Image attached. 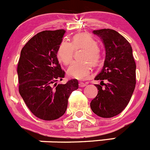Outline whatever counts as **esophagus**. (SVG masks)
I'll list each match as a JSON object with an SVG mask.
<instances>
[{
  "label": "esophagus",
  "instance_id": "obj_1",
  "mask_svg": "<svg viewBox=\"0 0 150 150\" xmlns=\"http://www.w3.org/2000/svg\"><path fill=\"white\" fill-rule=\"evenodd\" d=\"M79 86L80 87V88H83V87L86 86V83H84V82H79Z\"/></svg>",
  "mask_w": 150,
  "mask_h": 150
}]
</instances>
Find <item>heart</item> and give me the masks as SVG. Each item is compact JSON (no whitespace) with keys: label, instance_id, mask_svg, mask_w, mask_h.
I'll list each match as a JSON object with an SVG mask.
<instances>
[{"label":"heart","instance_id":"1","mask_svg":"<svg viewBox=\"0 0 150 150\" xmlns=\"http://www.w3.org/2000/svg\"><path fill=\"white\" fill-rule=\"evenodd\" d=\"M83 50L80 54V62H73L68 68V75L70 77L83 80L88 77L93 65H98L102 61V54L98 48V43L94 38L87 33L74 35L71 42L62 40L57 51L58 60L68 65L72 61L75 51Z\"/></svg>","mask_w":150,"mask_h":150}]
</instances>
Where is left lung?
<instances>
[{
  "label": "left lung",
  "mask_w": 150,
  "mask_h": 150,
  "mask_svg": "<svg viewBox=\"0 0 150 150\" xmlns=\"http://www.w3.org/2000/svg\"><path fill=\"white\" fill-rule=\"evenodd\" d=\"M103 41L106 50L105 63L95 80H101L97 96L91 108L99 117L111 118L125 110L136 84L135 59L129 42L116 31L110 28L94 30ZM106 83H104L103 81Z\"/></svg>",
  "instance_id": "obj_1"
}]
</instances>
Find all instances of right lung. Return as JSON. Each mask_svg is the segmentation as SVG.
Returning <instances> with one entry per match:
<instances>
[{
    "mask_svg": "<svg viewBox=\"0 0 150 150\" xmlns=\"http://www.w3.org/2000/svg\"><path fill=\"white\" fill-rule=\"evenodd\" d=\"M65 32L64 29L39 32L25 43L18 61L20 94L30 111L45 121L63 115L70 95L79 88L76 79L57 85L65 75L57 57Z\"/></svg>",
    "mask_w": 150,
    "mask_h": 150,
    "instance_id": "right-lung-1",
    "label": "right lung"
}]
</instances>
